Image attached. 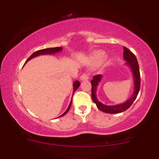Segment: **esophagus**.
I'll return each instance as SVG.
<instances>
[{
	"instance_id": "34e87169",
	"label": "esophagus",
	"mask_w": 159,
	"mask_h": 159,
	"mask_svg": "<svg viewBox=\"0 0 159 159\" xmlns=\"http://www.w3.org/2000/svg\"><path fill=\"white\" fill-rule=\"evenodd\" d=\"M88 79H89L88 75H86V74H83V75L80 76V80H81L82 81H86V80H88Z\"/></svg>"
}]
</instances>
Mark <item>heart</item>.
Listing matches in <instances>:
<instances>
[{
  "label": "heart",
  "instance_id": "b5f03b06",
  "mask_svg": "<svg viewBox=\"0 0 159 159\" xmlns=\"http://www.w3.org/2000/svg\"><path fill=\"white\" fill-rule=\"evenodd\" d=\"M95 56H96V58H102L104 57V54L103 53H97Z\"/></svg>",
  "mask_w": 159,
  "mask_h": 159
}]
</instances>
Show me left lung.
Instances as JSON below:
<instances>
[{
  "label": "left lung",
  "instance_id": "1",
  "mask_svg": "<svg viewBox=\"0 0 159 159\" xmlns=\"http://www.w3.org/2000/svg\"><path fill=\"white\" fill-rule=\"evenodd\" d=\"M124 59H125V64L129 67L130 70L132 71V77H133L134 82V92L132 93V96L127 99L125 102L122 103L117 104L114 106H107L102 103L97 98L96 90L99 82L101 81L103 75H98L93 77V79L91 80V84H92V99L94 103L96 104L98 108L101 111L107 113V114H118L123 111H125L128 109L132 104L133 103L134 100L138 96L139 91L140 88V69H139V64L138 60L135 56L126 47H124Z\"/></svg>",
  "mask_w": 159,
  "mask_h": 159
}]
</instances>
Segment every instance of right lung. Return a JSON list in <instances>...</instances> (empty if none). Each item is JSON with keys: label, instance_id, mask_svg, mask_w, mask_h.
Segmentation results:
<instances>
[{"label": "right lung", "instance_id": "obj_1", "mask_svg": "<svg viewBox=\"0 0 159 159\" xmlns=\"http://www.w3.org/2000/svg\"><path fill=\"white\" fill-rule=\"evenodd\" d=\"M62 49H63V48H61V47H56V48H45V49L40 50V51H35L34 53H32L29 58H27V61H26V63H27L28 61L32 59V58H33L34 57H37V56H40V55H53V54H55L56 53H58V52L61 51ZM26 63H25V64H26ZM80 82L78 81V80H76V81L74 82V83H73V94L75 93V91L77 90L78 88L80 87ZM71 103H72V99L71 100L69 107L67 108L66 111H65L64 114H63L62 115H61V116H58V117H61L63 116H64V115L69 111V108H70V107H71Z\"/></svg>", "mask_w": 159, "mask_h": 159}]
</instances>
